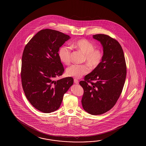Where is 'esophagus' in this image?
<instances>
[{
    "label": "esophagus",
    "instance_id": "1",
    "mask_svg": "<svg viewBox=\"0 0 146 146\" xmlns=\"http://www.w3.org/2000/svg\"><path fill=\"white\" fill-rule=\"evenodd\" d=\"M74 83L75 84H79V81L76 79H74Z\"/></svg>",
    "mask_w": 146,
    "mask_h": 146
}]
</instances>
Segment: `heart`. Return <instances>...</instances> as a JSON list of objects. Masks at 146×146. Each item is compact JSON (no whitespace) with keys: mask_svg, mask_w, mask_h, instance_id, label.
Returning <instances> with one entry per match:
<instances>
[{"mask_svg":"<svg viewBox=\"0 0 146 146\" xmlns=\"http://www.w3.org/2000/svg\"><path fill=\"white\" fill-rule=\"evenodd\" d=\"M72 48L80 50L86 54L85 60L91 67L95 68L100 64L103 52L100 49H94L95 47L92 43L86 39H80L71 44ZM71 48L63 46L58 51V56L60 60L66 65L71 62ZM90 71V68L86 65L73 64L68 67L66 70L67 75L75 78H79Z\"/></svg>","mask_w":146,"mask_h":146,"instance_id":"heart-1","label":"heart"}]
</instances>
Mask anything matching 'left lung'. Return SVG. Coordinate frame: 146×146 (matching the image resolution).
<instances>
[{"label":"left lung","mask_w":146,"mask_h":146,"mask_svg":"<svg viewBox=\"0 0 146 146\" xmlns=\"http://www.w3.org/2000/svg\"><path fill=\"white\" fill-rule=\"evenodd\" d=\"M93 36L103 47V58L79 84L84 88L81 103L84 110L98 115L110 110L117 102L124 85L126 65L123 50L117 40L104 34Z\"/></svg>","instance_id":"obj_1"}]
</instances>
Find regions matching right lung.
Instances as JSON below:
<instances>
[{
    "instance_id": "add662e5",
    "label": "right lung",
    "mask_w": 146,
    "mask_h": 146,
    "mask_svg": "<svg viewBox=\"0 0 146 146\" xmlns=\"http://www.w3.org/2000/svg\"><path fill=\"white\" fill-rule=\"evenodd\" d=\"M70 38L60 31L45 29L36 34L24 48L22 85L29 102L42 112L58 110L64 95L73 84L71 77L54 80L64 71L58 51Z\"/></svg>"
}]
</instances>
